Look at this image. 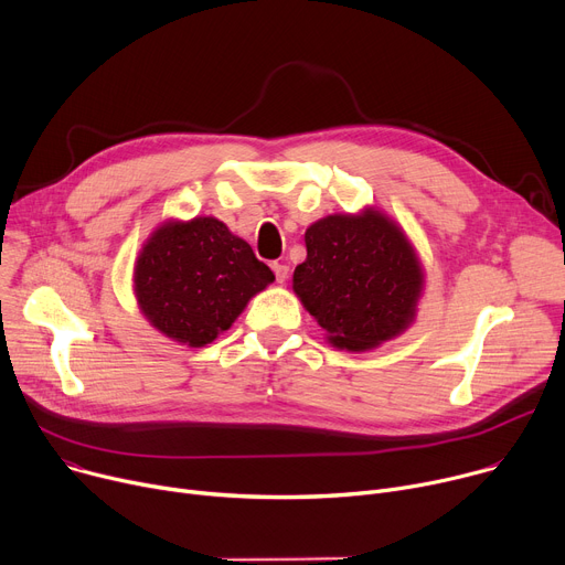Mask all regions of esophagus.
Here are the masks:
<instances>
[{
    "label": "esophagus",
    "mask_w": 565,
    "mask_h": 565,
    "mask_svg": "<svg viewBox=\"0 0 565 565\" xmlns=\"http://www.w3.org/2000/svg\"><path fill=\"white\" fill-rule=\"evenodd\" d=\"M273 270H275V277H277L279 284H284L288 279V275H290V268L286 264H279V262L273 264Z\"/></svg>",
    "instance_id": "obj_1"
}]
</instances>
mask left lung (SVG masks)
<instances>
[{"label": "left lung", "mask_w": 565, "mask_h": 565, "mask_svg": "<svg viewBox=\"0 0 565 565\" xmlns=\"http://www.w3.org/2000/svg\"><path fill=\"white\" fill-rule=\"evenodd\" d=\"M303 241L292 290L333 347L367 351L413 324L424 270L392 218L372 207L333 214L306 230Z\"/></svg>", "instance_id": "8db88e82"}]
</instances>
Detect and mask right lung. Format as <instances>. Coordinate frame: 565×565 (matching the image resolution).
Returning <instances> with one entry per match:
<instances>
[{
    "instance_id": "obj_1",
    "label": "right lung",
    "mask_w": 565,
    "mask_h": 565,
    "mask_svg": "<svg viewBox=\"0 0 565 565\" xmlns=\"http://www.w3.org/2000/svg\"><path fill=\"white\" fill-rule=\"evenodd\" d=\"M273 281V270L214 216L162 223L135 262L143 318L189 347L214 342Z\"/></svg>"
}]
</instances>
